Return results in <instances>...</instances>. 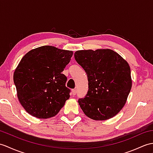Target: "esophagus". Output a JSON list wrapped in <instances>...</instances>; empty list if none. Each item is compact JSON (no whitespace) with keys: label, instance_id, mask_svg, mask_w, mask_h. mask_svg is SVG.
Returning <instances> with one entry per match:
<instances>
[{"label":"esophagus","instance_id":"obj_1","mask_svg":"<svg viewBox=\"0 0 153 153\" xmlns=\"http://www.w3.org/2000/svg\"><path fill=\"white\" fill-rule=\"evenodd\" d=\"M77 93V90L76 89H73L72 90V94L73 95H76Z\"/></svg>","mask_w":153,"mask_h":153}]
</instances>
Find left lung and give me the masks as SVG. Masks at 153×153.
Segmentation results:
<instances>
[{
    "mask_svg": "<svg viewBox=\"0 0 153 153\" xmlns=\"http://www.w3.org/2000/svg\"><path fill=\"white\" fill-rule=\"evenodd\" d=\"M74 57L88 78L87 94L78 100L83 113L96 120L115 116L126 104L132 88L128 63L109 49L77 51Z\"/></svg>",
    "mask_w": 153,
    "mask_h": 153,
    "instance_id": "obj_1",
    "label": "left lung"
}]
</instances>
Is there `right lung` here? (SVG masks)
Masks as SVG:
<instances>
[{
	"label": "right lung",
	"mask_w": 153,
	"mask_h": 153,
	"mask_svg": "<svg viewBox=\"0 0 153 153\" xmlns=\"http://www.w3.org/2000/svg\"><path fill=\"white\" fill-rule=\"evenodd\" d=\"M73 51L44 45L28 51L13 74L17 98L30 115L39 119L55 116L70 98L62 74Z\"/></svg>",
	"instance_id": "right-lung-1"
}]
</instances>
